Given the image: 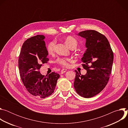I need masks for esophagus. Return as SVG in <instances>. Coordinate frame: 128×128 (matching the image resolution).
I'll return each mask as SVG.
<instances>
[{
    "mask_svg": "<svg viewBox=\"0 0 128 128\" xmlns=\"http://www.w3.org/2000/svg\"><path fill=\"white\" fill-rule=\"evenodd\" d=\"M67 70L66 69H62L61 70V74H63L64 73H65Z\"/></svg>",
    "mask_w": 128,
    "mask_h": 128,
    "instance_id": "34e87169",
    "label": "esophagus"
}]
</instances>
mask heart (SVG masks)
<instances>
[{"label":"heart","mask_w":128,"mask_h":128,"mask_svg":"<svg viewBox=\"0 0 128 128\" xmlns=\"http://www.w3.org/2000/svg\"><path fill=\"white\" fill-rule=\"evenodd\" d=\"M65 43L67 46L70 48L73 46H76L78 42L77 40L73 37L72 36H68L65 39ZM55 44V42L54 40L50 42L46 46V50L50 54H52L54 51V47ZM70 61V59L65 58H60L58 59L57 62L63 66H67L68 65V63Z\"/></svg>","instance_id":"1"}]
</instances>
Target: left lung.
I'll use <instances>...</instances> for the list:
<instances>
[{
	"instance_id": "8db88e82",
	"label": "left lung",
	"mask_w": 128,
	"mask_h": 128,
	"mask_svg": "<svg viewBox=\"0 0 128 128\" xmlns=\"http://www.w3.org/2000/svg\"><path fill=\"white\" fill-rule=\"evenodd\" d=\"M78 35L86 40V50L82 62L86 70L85 75L75 70L74 87L80 96L88 98L99 94L105 87L111 74L114 53L105 36L95 30L79 32Z\"/></svg>"
}]
</instances>
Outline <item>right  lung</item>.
Segmentation results:
<instances>
[{
    "label": "right lung",
    "mask_w": 128,
    "mask_h": 128,
    "mask_svg": "<svg viewBox=\"0 0 128 128\" xmlns=\"http://www.w3.org/2000/svg\"><path fill=\"white\" fill-rule=\"evenodd\" d=\"M43 35L27 39L23 44L18 60L22 82L28 92L34 96L44 98L52 95L60 75L54 72L48 76L41 74L42 64L49 60Z\"/></svg>",
    "instance_id": "right-lung-1"
}]
</instances>
